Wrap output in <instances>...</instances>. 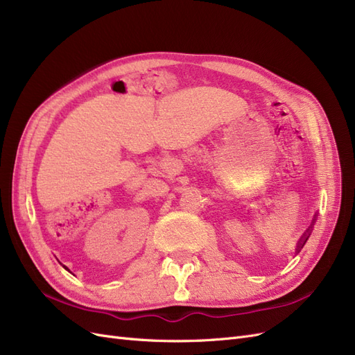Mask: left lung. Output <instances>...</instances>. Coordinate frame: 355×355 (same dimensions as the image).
Returning <instances> with one entry per match:
<instances>
[{"label": "left lung", "instance_id": "8db88e82", "mask_svg": "<svg viewBox=\"0 0 355 355\" xmlns=\"http://www.w3.org/2000/svg\"><path fill=\"white\" fill-rule=\"evenodd\" d=\"M311 228H313V227L308 228L306 233H305V234L301 237V240H300V245H298V250H296V252H300V250L304 248V245H305V242H306V240H308V237H310V232H311Z\"/></svg>", "mask_w": 355, "mask_h": 355}]
</instances>
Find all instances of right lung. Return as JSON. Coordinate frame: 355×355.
I'll list each match as a JSON object with an SVG mask.
<instances>
[{"mask_svg": "<svg viewBox=\"0 0 355 355\" xmlns=\"http://www.w3.org/2000/svg\"><path fill=\"white\" fill-rule=\"evenodd\" d=\"M64 268H66V267H64Z\"/></svg>", "mask_w": 355, "mask_h": 355, "instance_id": "add662e5", "label": "right lung"}]
</instances>
